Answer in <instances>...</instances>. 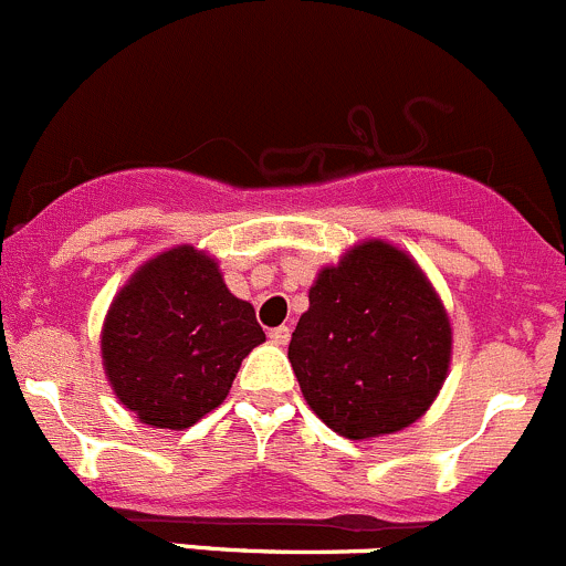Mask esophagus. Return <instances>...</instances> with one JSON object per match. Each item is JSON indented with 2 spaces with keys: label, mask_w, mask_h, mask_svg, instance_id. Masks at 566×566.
<instances>
[{
  "label": "esophagus",
  "mask_w": 566,
  "mask_h": 566,
  "mask_svg": "<svg viewBox=\"0 0 566 566\" xmlns=\"http://www.w3.org/2000/svg\"><path fill=\"white\" fill-rule=\"evenodd\" d=\"M269 338H272V344H277V347H286L289 338H292V331H289L286 325L274 327V331H269Z\"/></svg>",
  "instance_id": "1"
}]
</instances>
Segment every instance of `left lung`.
<instances>
[{"label":"left lung","instance_id":"1","mask_svg":"<svg viewBox=\"0 0 566 566\" xmlns=\"http://www.w3.org/2000/svg\"><path fill=\"white\" fill-rule=\"evenodd\" d=\"M453 327L417 261L384 239L322 266L289 360L311 411L344 439L417 422L448 378Z\"/></svg>","mask_w":566,"mask_h":566}]
</instances>
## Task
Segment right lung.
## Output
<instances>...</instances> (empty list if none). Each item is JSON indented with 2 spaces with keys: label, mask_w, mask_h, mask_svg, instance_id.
I'll return each mask as SVG.
<instances>
[{
  "label": "right lung",
  "mask_w": 566,
  "mask_h": 566,
  "mask_svg": "<svg viewBox=\"0 0 566 566\" xmlns=\"http://www.w3.org/2000/svg\"><path fill=\"white\" fill-rule=\"evenodd\" d=\"M263 342L255 308L230 294L217 258L180 244L118 289L102 325V367L144 424L186 430L222 406L241 360Z\"/></svg>",
  "instance_id": "right-lung-1"
}]
</instances>
